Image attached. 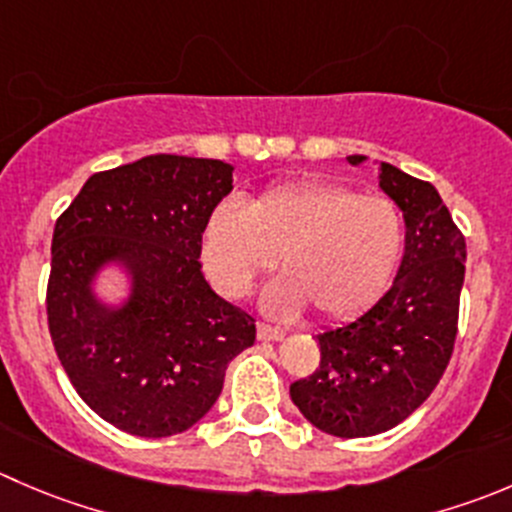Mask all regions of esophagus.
<instances>
[{
    "label": "esophagus",
    "mask_w": 512,
    "mask_h": 512,
    "mask_svg": "<svg viewBox=\"0 0 512 512\" xmlns=\"http://www.w3.org/2000/svg\"><path fill=\"white\" fill-rule=\"evenodd\" d=\"M257 337H260L262 342H277L285 337V332H282L280 327H272V325H265V322H260V325H257Z\"/></svg>",
    "instance_id": "obj_1"
}]
</instances>
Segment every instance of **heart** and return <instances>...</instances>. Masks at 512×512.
<instances>
[{"mask_svg": "<svg viewBox=\"0 0 512 512\" xmlns=\"http://www.w3.org/2000/svg\"><path fill=\"white\" fill-rule=\"evenodd\" d=\"M405 222L388 197L332 182L272 187L247 207L222 202L202 235V262L220 295L245 297L280 265L262 305L277 317L315 307L322 320H347L375 305L393 282Z\"/></svg>", "mask_w": 512, "mask_h": 512, "instance_id": "heart-1", "label": "heart"}]
</instances>
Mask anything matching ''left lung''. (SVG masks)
I'll return each instance as SVG.
<instances>
[{"label": "left lung", "mask_w": 512, "mask_h": 512, "mask_svg": "<svg viewBox=\"0 0 512 512\" xmlns=\"http://www.w3.org/2000/svg\"><path fill=\"white\" fill-rule=\"evenodd\" d=\"M380 187L403 210L398 277L365 315L320 332V367L290 385L300 413L335 438H370L413 415L443 377L458 335L463 232L430 182L380 162Z\"/></svg>", "instance_id": "8db88e82"}]
</instances>
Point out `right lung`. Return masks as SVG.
I'll return each mask as SVG.
<instances>
[{"mask_svg":"<svg viewBox=\"0 0 512 512\" xmlns=\"http://www.w3.org/2000/svg\"><path fill=\"white\" fill-rule=\"evenodd\" d=\"M220 160L150 155L97 172L52 235L47 320L79 398L137 438H170L205 418L232 357L255 342V320L202 275L207 220L232 192ZM119 264L131 297L104 306L96 272Z\"/></svg>","mask_w":512,"mask_h":512,"instance_id":"obj_1","label":"right lung"}]
</instances>
